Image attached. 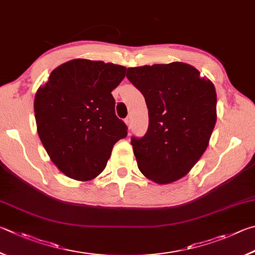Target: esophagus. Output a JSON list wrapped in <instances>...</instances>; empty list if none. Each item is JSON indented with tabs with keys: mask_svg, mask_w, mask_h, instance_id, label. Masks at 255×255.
I'll use <instances>...</instances> for the list:
<instances>
[{
	"mask_svg": "<svg viewBox=\"0 0 255 255\" xmlns=\"http://www.w3.org/2000/svg\"><path fill=\"white\" fill-rule=\"evenodd\" d=\"M125 123H127L128 128L132 127V118H131V116H128V118L125 119Z\"/></svg>",
	"mask_w": 255,
	"mask_h": 255,
	"instance_id": "esophagus-1",
	"label": "esophagus"
}]
</instances>
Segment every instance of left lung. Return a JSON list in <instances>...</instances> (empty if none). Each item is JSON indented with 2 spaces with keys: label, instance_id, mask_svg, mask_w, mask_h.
I'll return each instance as SVG.
<instances>
[{
  "label": "left lung",
  "instance_id": "obj_1",
  "mask_svg": "<svg viewBox=\"0 0 255 255\" xmlns=\"http://www.w3.org/2000/svg\"><path fill=\"white\" fill-rule=\"evenodd\" d=\"M142 93L149 128L131 144L140 171L160 185L190 171L206 150L216 123V91L209 79L185 62L128 68Z\"/></svg>",
  "mask_w": 255,
  "mask_h": 255
}]
</instances>
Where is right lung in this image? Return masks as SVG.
I'll list each match as a JSON object with an SVG mask.
<instances>
[{
  "mask_svg": "<svg viewBox=\"0 0 255 255\" xmlns=\"http://www.w3.org/2000/svg\"><path fill=\"white\" fill-rule=\"evenodd\" d=\"M127 68L111 62L74 59L51 71L34 97L40 140L67 177L88 181L104 170L112 149L128 134L115 115L112 91Z\"/></svg>",
  "mask_w": 255,
  "mask_h": 255,
  "instance_id": "1",
  "label": "right lung"
}]
</instances>
